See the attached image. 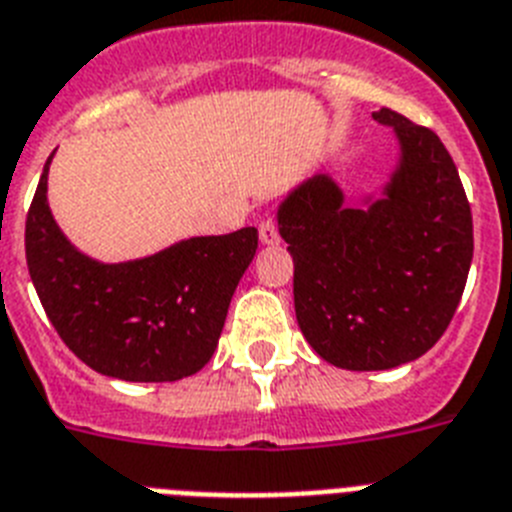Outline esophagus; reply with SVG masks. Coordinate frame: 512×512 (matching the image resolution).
Returning <instances> with one entry per match:
<instances>
[{
  "label": "esophagus",
  "mask_w": 512,
  "mask_h": 512,
  "mask_svg": "<svg viewBox=\"0 0 512 512\" xmlns=\"http://www.w3.org/2000/svg\"><path fill=\"white\" fill-rule=\"evenodd\" d=\"M259 238H261V243H264V246H274V243H279L277 222H274V217H266V220H261Z\"/></svg>",
  "instance_id": "34e87169"
}]
</instances>
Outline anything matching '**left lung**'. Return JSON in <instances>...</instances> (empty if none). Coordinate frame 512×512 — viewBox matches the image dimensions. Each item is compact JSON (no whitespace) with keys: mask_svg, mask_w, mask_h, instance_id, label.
I'll use <instances>...</instances> for the list:
<instances>
[{"mask_svg":"<svg viewBox=\"0 0 512 512\" xmlns=\"http://www.w3.org/2000/svg\"><path fill=\"white\" fill-rule=\"evenodd\" d=\"M399 163L360 207L326 173L277 209L295 264V316L308 344L344 370H391L422 357L448 329L474 256V227L456 163L427 126L391 108Z\"/></svg>","mask_w":512,"mask_h":512,"instance_id":"1","label":"left lung"}]
</instances>
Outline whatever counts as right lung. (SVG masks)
<instances>
[{
	"instance_id": "obj_1",
	"label": "right lung",
	"mask_w": 512,
	"mask_h": 512,
	"mask_svg": "<svg viewBox=\"0 0 512 512\" xmlns=\"http://www.w3.org/2000/svg\"><path fill=\"white\" fill-rule=\"evenodd\" d=\"M51 157L25 222L28 272L48 321L74 355L108 378L168 383L199 373L256 256V227L103 264L77 251L56 225L46 196Z\"/></svg>"
}]
</instances>
